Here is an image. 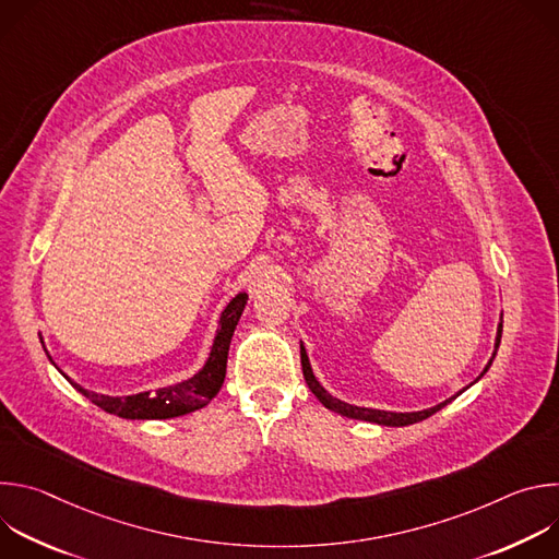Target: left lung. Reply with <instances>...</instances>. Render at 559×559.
I'll return each mask as SVG.
<instances>
[{"label":"left lung","mask_w":559,"mask_h":559,"mask_svg":"<svg viewBox=\"0 0 559 559\" xmlns=\"http://www.w3.org/2000/svg\"><path fill=\"white\" fill-rule=\"evenodd\" d=\"M500 338H502V323H500V328H498L496 352H498V347H500ZM496 352H493V358H496ZM493 358L489 360V365L485 367V371H483L480 376H477V380H480V378L487 373V369L491 367ZM300 365H302V376H305L307 386L311 389V393H313V395L318 397V401H321L328 409H332V412H336V414H341V416L354 418V420L376 423V425H384V427H407V425L420 423V420H425V418L433 416L436 412H440L442 407H447L451 401H455V397H457V393H455V395H451V397H449V401H444V403H440V405H436V407H431V409H425V412H412V414H393V412H380V409L354 407V405H347V403L338 401V397L330 395V393L321 386V382L316 380V376H313V371H311V367H309V358H307V354H305V347H302V345H300ZM462 391H464V389H462ZM462 391H460V393H462Z\"/></svg>","instance_id":"8db88e82"}]
</instances>
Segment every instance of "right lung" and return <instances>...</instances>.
<instances>
[{"mask_svg":"<svg viewBox=\"0 0 559 559\" xmlns=\"http://www.w3.org/2000/svg\"><path fill=\"white\" fill-rule=\"evenodd\" d=\"M246 302H248V294H236L229 300V305L223 309L210 358H207L205 367L199 373H194L190 380H183L173 386L156 389V391H143V393H134V395L112 397V395H102V393L88 391L84 386H79L76 382H72L68 376L66 378L79 393H84L91 403H95L104 412L115 414L119 418L166 420V418H177V416L197 412L212 401L225 380L229 341L234 336V328L238 323V318H241V313L246 309Z\"/></svg>","mask_w":559,"mask_h":559,"instance_id":"add662e5","label":"right lung"}]
</instances>
